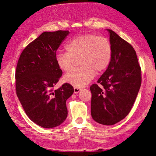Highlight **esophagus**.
I'll use <instances>...</instances> for the list:
<instances>
[{
  "instance_id": "1",
  "label": "esophagus",
  "mask_w": 156,
  "mask_h": 156,
  "mask_svg": "<svg viewBox=\"0 0 156 156\" xmlns=\"http://www.w3.org/2000/svg\"><path fill=\"white\" fill-rule=\"evenodd\" d=\"M80 90H81V88H77V87L74 88V93L75 94H77Z\"/></svg>"
}]
</instances>
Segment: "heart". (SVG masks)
<instances>
[{"label": "heart", "instance_id": "heart-1", "mask_svg": "<svg viewBox=\"0 0 156 156\" xmlns=\"http://www.w3.org/2000/svg\"><path fill=\"white\" fill-rule=\"evenodd\" d=\"M66 52H58L55 60L58 67L64 72L72 68L74 59L79 57L81 67L74 69L65 75L64 81L75 87L87 85L95 75V71L100 73L110 64L112 49L109 40L94 34L77 35L65 45Z\"/></svg>", "mask_w": 156, "mask_h": 156}]
</instances>
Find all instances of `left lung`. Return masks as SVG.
Wrapping results in <instances>:
<instances>
[{
    "instance_id": "left-lung-1",
    "label": "left lung",
    "mask_w": 156,
    "mask_h": 156,
    "mask_svg": "<svg viewBox=\"0 0 156 156\" xmlns=\"http://www.w3.org/2000/svg\"><path fill=\"white\" fill-rule=\"evenodd\" d=\"M112 55L110 64L90 87L91 115L98 123L110 126L129 114L140 87L141 68L132 45L110 29Z\"/></svg>"
}]
</instances>
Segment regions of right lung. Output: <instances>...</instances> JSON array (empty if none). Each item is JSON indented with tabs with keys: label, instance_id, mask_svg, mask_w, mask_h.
Here are the masks:
<instances>
[{
	"label": "right lung",
	"instance_id": "1",
	"mask_svg": "<svg viewBox=\"0 0 156 156\" xmlns=\"http://www.w3.org/2000/svg\"><path fill=\"white\" fill-rule=\"evenodd\" d=\"M69 33L68 30L41 33L23 49L17 62V96L28 117L45 128L58 126L66 120V101L74 91L69 83L54 89L62 75L56 63V53Z\"/></svg>",
	"mask_w": 156,
	"mask_h": 156
}]
</instances>
